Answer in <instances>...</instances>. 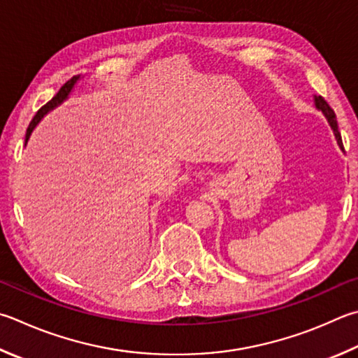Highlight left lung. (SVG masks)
<instances>
[{"label": "left lung", "instance_id": "obj_1", "mask_svg": "<svg viewBox=\"0 0 358 358\" xmlns=\"http://www.w3.org/2000/svg\"><path fill=\"white\" fill-rule=\"evenodd\" d=\"M315 105H316V108L320 109V111H321L324 115H326L329 125L332 127V129H334V134H335V139H336V142H338V145H340L341 150H344L343 141H341V134H340V131H338L336 115H335V113H334V109L329 106V103H327L326 100H324L321 95H320V96H315Z\"/></svg>", "mask_w": 358, "mask_h": 358}]
</instances>
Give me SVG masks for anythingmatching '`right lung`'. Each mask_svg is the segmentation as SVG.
Wrapping results in <instances>:
<instances>
[{
	"label": "right lung",
	"instance_id": "1",
	"mask_svg": "<svg viewBox=\"0 0 358 358\" xmlns=\"http://www.w3.org/2000/svg\"><path fill=\"white\" fill-rule=\"evenodd\" d=\"M78 80H80V75H76V76L71 78V80H69L66 84H64V86L59 89V92H57V94L53 96V99H51V100L47 103V105H43L41 109H38L37 114L34 115V119L31 120L28 129H26V139H24V142H28L29 136H31V133H32V129L36 128V125H37L38 122L42 120V117H43L45 114L50 113L51 109H55L56 106H59L64 100H67L69 94L71 92V89H73V86H75Z\"/></svg>",
	"mask_w": 358,
	"mask_h": 358
}]
</instances>
